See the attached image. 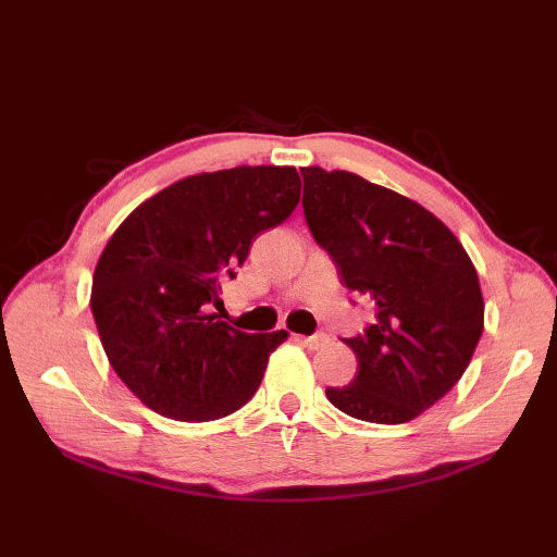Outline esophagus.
Masks as SVG:
<instances>
[{"instance_id": "esophagus-1", "label": "esophagus", "mask_w": 557, "mask_h": 557, "mask_svg": "<svg viewBox=\"0 0 557 557\" xmlns=\"http://www.w3.org/2000/svg\"><path fill=\"white\" fill-rule=\"evenodd\" d=\"M294 339H299L304 347H309V349H321V347H325L327 342H330V337L325 335V333H315V335H311V337H299V335H294Z\"/></svg>"}]
</instances>
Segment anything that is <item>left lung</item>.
Wrapping results in <instances>:
<instances>
[{"mask_svg": "<svg viewBox=\"0 0 557 557\" xmlns=\"http://www.w3.org/2000/svg\"><path fill=\"white\" fill-rule=\"evenodd\" d=\"M304 218L342 285L375 309L345 345L359 371L327 387L333 405L371 423H407L465 375L483 333L476 268L457 236L413 200L351 172L304 168Z\"/></svg>", "mask_w": 557, "mask_h": 557, "instance_id": "1", "label": "left lung"}]
</instances>
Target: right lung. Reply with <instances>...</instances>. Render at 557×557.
<instances>
[{
  "instance_id": "right-lung-1",
  "label": "right lung",
  "mask_w": 557,
  "mask_h": 557,
  "mask_svg": "<svg viewBox=\"0 0 557 557\" xmlns=\"http://www.w3.org/2000/svg\"><path fill=\"white\" fill-rule=\"evenodd\" d=\"M294 168H234L186 176L140 203L104 246L90 309L114 373L152 411L215 421L242 409L287 339L218 321L224 280L253 236L299 203Z\"/></svg>"
}]
</instances>
